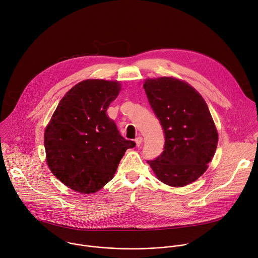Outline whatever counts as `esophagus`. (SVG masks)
<instances>
[{
    "label": "esophagus",
    "mask_w": 258,
    "mask_h": 258,
    "mask_svg": "<svg viewBox=\"0 0 258 258\" xmlns=\"http://www.w3.org/2000/svg\"><path fill=\"white\" fill-rule=\"evenodd\" d=\"M135 142H136L137 146H138V147H140V146L142 145V142H143V138H142V137H138V138H136Z\"/></svg>",
    "instance_id": "esophagus-1"
}]
</instances>
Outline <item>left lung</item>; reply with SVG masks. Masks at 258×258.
<instances>
[{
  "label": "left lung",
  "mask_w": 258,
  "mask_h": 258,
  "mask_svg": "<svg viewBox=\"0 0 258 258\" xmlns=\"http://www.w3.org/2000/svg\"><path fill=\"white\" fill-rule=\"evenodd\" d=\"M144 89L165 135L164 151L148 163L157 178L170 186L196 181L206 172L218 145L206 101L186 82L171 77L148 79Z\"/></svg>",
  "instance_id": "8db88e82"
}]
</instances>
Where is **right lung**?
I'll use <instances>...</instances> for the list:
<instances>
[{
  "label": "right lung",
  "mask_w": 258,
  "mask_h": 258,
  "mask_svg": "<svg viewBox=\"0 0 258 258\" xmlns=\"http://www.w3.org/2000/svg\"><path fill=\"white\" fill-rule=\"evenodd\" d=\"M116 81L85 80L59 101L44 133L46 162L53 175L80 194L109 182L125 151L136 143L120 136L106 110L117 97Z\"/></svg>",
  "instance_id": "right-lung-1"
}]
</instances>
